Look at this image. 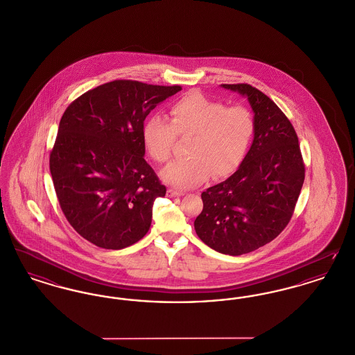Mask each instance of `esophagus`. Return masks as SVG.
Here are the masks:
<instances>
[{"label":"esophagus","mask_w":355,"mask_h":355,"mask_svg":"<svg viewBox=\"0 0 355 355\" xmlns=\"http://www.w3.org/2000/svg\"><path fill=\"white\" fill-rule=\"evenodd\" d=\"M182 194H184L182 191L174 190V189H168V191H166V196H168V197H180V196H182Z\"/></svg>","instance_id":"esophagus-1"}]
</instances>
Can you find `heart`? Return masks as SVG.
Segmentation results:
<instances>
[{
  "instance_id": "1",
  "label": "heart",
  "mask_w": 355,
  "mask_h": 355,
  "mask_svg": "<svg viewBox=\"0 0 355 355\" xmlns=\"http://www.w3.org/2000/svg\"><path fill=\"white\" fill-rule=\"evenodd\" d=\"M255 122L245 106L191 92L170 107V122L153 116L144 126V142L153 159L168 162L177 139L191 137L187 145L190 158L170 164L161 171L164 182L190 189L213 175L223 178L234 173L245 159L253 141Z\"/></svg>"
}]
</instances>
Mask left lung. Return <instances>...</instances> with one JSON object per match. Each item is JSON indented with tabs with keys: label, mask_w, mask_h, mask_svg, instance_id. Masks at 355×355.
<instances>
[{
	"label": "left lung",
	"mask_w": 355,
	"mask_h": 355,
	"mask_svg": "<svg viewBox=\"0 0 355 355\" xmlns=\"http://www.w3.org/2000/svg\"><path fill=\"white\" fill-rule=\"evenodd\" d=\"M220 87L248 98L253 142L236 173L201 194L203 209L194 229L216 252L242 255L286 227L304 185V161L293 125L266 94L248 84Z\"/></svg>",
	"instance_id": "obj_1"
}]
</instances>
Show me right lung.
Segmentation results:
<instances>
[{
    "label": "right lung",
    "mask_w": 355,
    "mask_h": 355,
    "mask_svg": "<svg viewBox=\"0 0 355 355\" xmlns=\"http://www.w3.org/2000/svg\"><path fill=\"white\" fill-rule=\"evenodd\" d=\"M180 90L117 80L65 110L49 161L53 185L69 223L93 245L119 250L150 229L153 203L166 187L144 158V122Z\"/></svg>",
    "instance_id": "1"
}]
</instances>
